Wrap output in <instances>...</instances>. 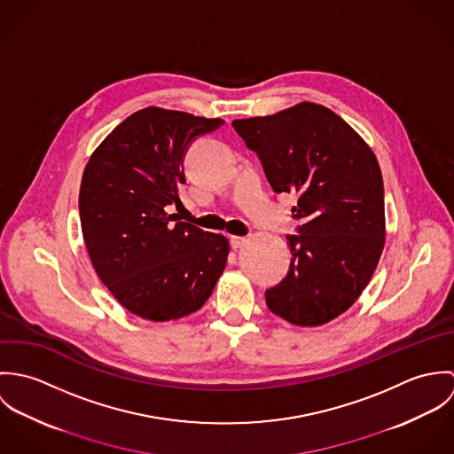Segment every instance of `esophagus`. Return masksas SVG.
Segmentation results:
<instances>
[{
  "mask_svg": "<svg viewBox=\"0 0 454 454\" xmlns=\"http://www.w3.org/2000/svg\"><path fill=\"white\" fill-rule=\"evenodd\" d=\"M247 241H248L247 238H241V236H231V245H232V248H234V250L241 248Z\"/></svg>",
  "mask_w": 454,
  "mask_h": 454,
  "instance_id": "34e87169",
  "label": "esophagus"
}]
</instances>
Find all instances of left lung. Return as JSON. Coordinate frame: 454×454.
Segmentation results:
<instances>
[{
  "label": "left lung",
  "instance_id": "left-lung-1",
  "mask_svg": "<svg viewBox=\"0 0 454 454\" xmlns=\"http://www.w3.org/2000/svg\"><path fill=\"white\" fill-rule=\"evenodd\" d=\"M234 129L259 153L274 192L299 194V236H288L286 278L265 292L267 308L297 326L348 311L369 285L385 248V189L364 137L324 105L302 101L274 115L238 119Z\"/></svg>",
  "mask_w": 454,
  "mask_h": 454
}]
</instances>
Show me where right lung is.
<instances>
[{
	"label": "right lung",
	"mask_w": 454,
	"mask_h": 454,
	"mask_svg": "<svg viewBox=\"0 0 454 454\" xmlns=\"http://www.w3.org/2000/svg\"><path fill=\"white\" fill-rule=\"evenodd\" d=\"M222 124L148 106L112 130L83 169L78 209L87 254L112 295L139 318L171 322L195 313L225 269V236L168 213L182 204L191 141Z\"/></svg>",
	"instance_id": "add662e5"
}]
</instances>
